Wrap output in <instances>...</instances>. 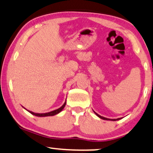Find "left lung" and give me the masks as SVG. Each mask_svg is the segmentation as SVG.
I'll list each match as a JSON object with an SVG mask.
<instances>
[{
	"label": "left lung",
	"instance_id": "left-lung-1",
	"mask_svg": "<svg viewBox=\"0 0 153 153\" xmlns=\"http://www.w3.org/2000/svg\"><path fill=\"white\" fill-rule=\"evenodd\" d=\"M93 112H94L95 113V115H97V117H100V119H102V120H111V121H116V120H120V119H122V117H120V118H117V119H109V118H106V117H102V116H101V115H98V114L97 113H95V112L94 111V110H93Z\"/></svg>",
	"mask_w": 153,
	"mask_h": 153
}]
</instances>
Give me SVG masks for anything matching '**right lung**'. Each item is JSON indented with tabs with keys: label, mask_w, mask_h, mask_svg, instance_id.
Wrapping results in <instances>:
<instances>
[{
	"label": "right lung",
	"mask_w": 153,
	"mask_h": 153,
	"mask_svg": "<svg viewBox=\"0 0 153 153\" xmlns=\"http://www.w3.org/2000/svg\"><path fill=\"white\" fill-rule=\"evenodd\" d=\"M65 105H66V100H65V102H64V104L62 105L60 107V108H58V109H57V110H53V111L49 112V113H33V112H32V111H30V110H26L25 108H24V107H23V108L24 109L26 110L27 111H28L30 113L32 114V115H36V116H37V117H47V116H53V115H57V114L60 113V112L62 110V109L65 108Z\"/></svg>",
	"instance_id": "add662e5"
}]
</instances>
